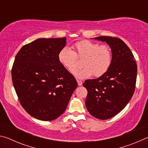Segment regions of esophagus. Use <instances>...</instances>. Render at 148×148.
I'll return each mask as SVG.
<instances>
[{
  "instance_id": "34e87169",
  "label": "esophagus",
  "mask_w": 148,
  "mask_h": 148,
  "mask_svg": "<svg viewBox=\"0 0 148 148\" xmlns=\"http://www.w3.org/2000/svg\"><path fill=\"white\" fill-rule=\"evenodd\" d=\"M77 84H78L79 86H81L82 85V82L80 81V80H77Z\"/></svg>"
}]
</instances>
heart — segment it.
<instances>
[{
	"label": "heart",
	"instance_id": "1",
	"mask_svg": "<svg viewBox=\"0 0 148 148\" xmlns=\"http://www.w3.org/2000/svg\"><path fill=\"white\" fill-rule=\"evenodd\" d=\"M74 51L65 46L60 50L58 60L70 73H74L77 67V58L84 59V68L74 73L78 79H86L93 76L100 77L108 71L112 63V53L109 46L99 45L87 40L77 42L74 44Z\"/></svg>",
	"mask_w": 148,
	"mask_h": 148
}]
</instances>
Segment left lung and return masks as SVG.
I'll return each instance as SVG.
<instances>
[{"mask_svg": "<svg viewBox=\"0 0 148 148\" xmlns=\"http://www.w3.org/2000/svg\"><path fill=\"white\" fill-rule=\"evenodd\" d=\"M106 42L112 50L110 69L97 79H87L83 86L87 90L86 106L91 115L99 119L116 116L126 106L134 92L137 65L126 44L116 37L94 38Z\"/></svg>", "mask_w": 148, "mask_h": 148, "instance_id": "8db88e82", "label": "left lung"}]
</instances>
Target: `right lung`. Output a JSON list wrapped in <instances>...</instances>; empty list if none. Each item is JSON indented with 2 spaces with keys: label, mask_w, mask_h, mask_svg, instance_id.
<instances>
[{
  "label": "right lung",
  "mask_w": 148,
  "mask_h": 148,
  "mask_svg": "<svg viewBox=\"0 0 148 148\" xmlns=\"http://www.w3.org/2000/svg\"><path fill=\"white\" fill-rule=\"evenodd\" d=\"M66 38H38L21 47L12 69L14 87L24 110L34 118L52 121L63 114L77 86L58 60Z\"/></svg>",
  "instance_id": "1"
}]
</instances>
